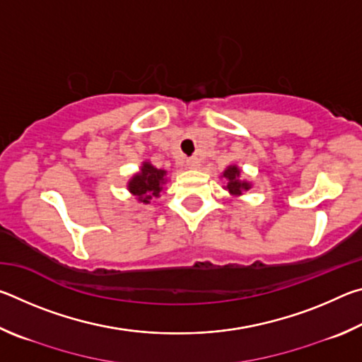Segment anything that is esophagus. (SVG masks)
<instances>
[{
  "label": "esophagus",
  "mask_w": 362,
  "mask_h": 362,
  "mask_svg": "<svg viewBox=\"0 0 362 362\" xmlns=\"http://www.w3.org/2000/svg\"><path fill=\"white\" fill-rule=\"evenodd\" d=\"M187 166L189 168V169H198L201 164H199V159L196 158V156H193V158H188L187 159Z\"/></svg>",
  "instance_id": "esophagus-1"
}]
</instances>
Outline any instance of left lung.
<instances>
[{
	"label": "left lung",
	"instance_id": "obj_1",
	"mask_svg": "<svg viewBox=\"0 0 362 362\" xmlns=\"http://www.w3.org/2000/svg\"><path fill=\"white\" fill-rule=\"evenodd\" d=\"M223 177L226 179V189H228V193L233 196H240L244 192H247L250 188V183L246 180H241V170L238 166H228L223 170Z\"/></svg>",
	"mask_w": 362,
	"mask_h": 362
}]
</instances>
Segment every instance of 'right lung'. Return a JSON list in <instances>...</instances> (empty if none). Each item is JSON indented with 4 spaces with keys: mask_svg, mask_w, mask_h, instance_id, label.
Masks as SVG:
<instances>
[{
    "mask_svg": "<svg viewBox=\"0 0 362 362\" xmlns=\"http://www.w3.org/2000/svg\"><path fill=\"white\" fill-rule=\"evenodd\" d=\"M164 183H166V170L158 169L148 161H145L140 168V173L134 174L127 183V189L131 194L136 196L140 203L150 204L151 199L159 198Z\"/></svg>",
    "mask_w": 362,
    "mask_h": 362,
    "instance_id": "1",
    "label": "right lung"
}]
</instances>
